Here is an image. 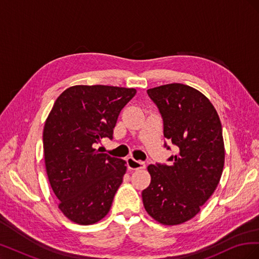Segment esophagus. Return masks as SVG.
Wrapping results in <instances>:
<instances>
[{
    "label": "esophagus",
    "mask_w": 259,
    "mask_h": 259,
    "mask_svg": "<svg viewBox=\"0 0 259 259\" xmlns=\"http://www.w3.org/2000/svg\"><path fill=\"white\" fill-rule=\"evenodd\" d=\"M126 162H127V166H128L130 169H142V168H145V167H146L145 162H143V161H137V160H135L134 158H132V156H130V158H127Z\"/></svg>",
    "instance_id": "1"
}]
</instances>
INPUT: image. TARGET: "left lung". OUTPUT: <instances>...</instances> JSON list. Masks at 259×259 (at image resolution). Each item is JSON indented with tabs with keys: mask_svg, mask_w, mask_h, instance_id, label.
<instances>
[{
	"mask_svg": "<svg viewBox=\"0 0 259 259\" xmlns=\"http://www.w3.org/2000/svg\"><path fill=\"white\" fill-rule=\"evenodd\" d=\"M163 119V133L176 148L168 164H150L151 183L143 191L147 213L174 226L189 221L209 199L225 163L222 123L203 94L180 83L147 91ZM166 149L169 146L164 144Z\"/></svg>",
	"mask_w": 259,
	"mask_h": 259,
	"instance_id": "1",
	"label": "left lung"
}]
</instances>
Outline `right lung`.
Segmentation results:
<instances>
[{
	"instance_id": "add662e5",
	"label": "right lung",
	"mask_w": 259,
	"mask_h": 259,
	"mask_svg": "<svg viewBox=\"0 0 259 259\" xmlns=\"http://www.w3.org/2000/svg\"><path fill=\"white\" fill-rule=\"evenodd\" d=\"M135 94V89L117 86H71L45 121L46 173L59 209L73 223L95 224L110 210L126 162L95 147L103 138H113L117 117Z\"/></svg>"
}]
</instances>
